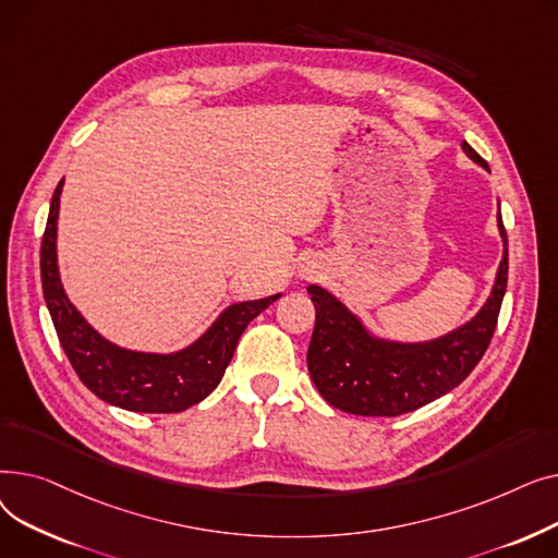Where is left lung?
Returning <instances> with one entry per match:
<instances>
[{"label":"left lung","mask_w":558,"mask_h":558,"mask_svg":"<svg viewBox=\"0 0 558 558\" xmlns=\"http://www.w3.org/2000/svg\"><path fill=\"white\" fill-rule=\"evenodd\" d=\"M465 156L488 169L463 142ZM505 255L484 307L461 328L421 343L373 337L362 320L330 291L310 284L316 324L307 348V368L318 393L332 407L357 416H400L446 396L484 357L507 291L509 251L502 213H497Z\"/></svg>","instance_id":"left-lung-1"}]
</instances>
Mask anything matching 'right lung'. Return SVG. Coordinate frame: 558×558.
I'll return each instance as SVG.
<instances>
[{
  "instance_id": "right-lung-1",
  "label": "right lung",
  "mask_w": 558,
  "mask_h": 558,
  "mask_svg": "<svg viewBox=\"0 0 558 558\" xmlns=\"http://www.w3.org/2000/svg\"><path fill=\"white\" fill-rule=\"evenodd\" d=\"M63 181L58 183L40 246V278L47 310L81 383L97 398L140 414H175L208 398L232 360L251 320L280 299L267 296L226 307L215 324L179 353H137L104 339L70 303L56 257V221Z\"/></svg>"
}]
</instances>
